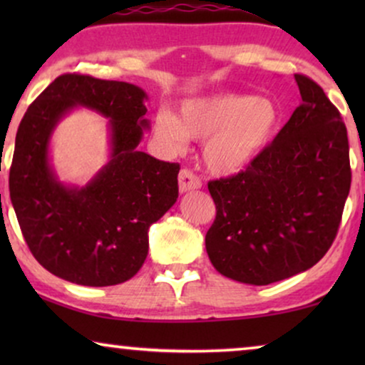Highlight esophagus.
Listing matches in <instances>:
<instances>
[{"mask_svg":"<svg viewBox=\"0 0 365 365\" xmlns=\"http://www.w3.org/2000/svg\"><path fill=\"white\" fill-rule=\"evenodd\" d=\"M179 192H189L194 191V189L201 187V181L196 174L189 171V169H181L179 173Z\"/></svg>","mask_w":365,"mask_h":365,"instance_id":"obj_1","label":"esophagus"}]
</instances>
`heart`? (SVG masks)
<instances>
[{"mask_svg":"<svg viewBox=\"0 0 365 365\" xmlns=\"http://www.w3.org/2000/svg\"><path fill=\"white\" fill-rule=\"evenodd\" d=\"M282 124L276 101L251 93H217L184 99L179 116L161 109L154 136L169 151H182L189 139L203 141L202 161L216 176H234L271 148Z\"/></svg>","mask_w":365,"mask_h":365,"instance_id":"1","label":"heart"}]
</instances>
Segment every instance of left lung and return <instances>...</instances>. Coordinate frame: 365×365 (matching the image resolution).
<instances>
[{
  "mask_svg": "<svg viewBox=\"0 0 365 365\" xmlns=\"http://www.w3.org/2000/svg\"><path fill=\"white\" fill-rule=\"evenodd\" d=\"M301 104L246 171L207 184L216 219L206 234L214 269L267 286L311 269L336 237L351 189L347 129L317 83L296 74Z\"/></svg>",
  "mask_w": 365,
  "mask_h": 365,
  "instance_id": "obj_1",
  "label": "left lung"
}]
</instances>
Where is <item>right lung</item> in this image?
I'll return each mask as SVG.
<instances>
[{
	"label": "right lung",
	"mask_w": 365,
	"mask_h": 365,
	"mask_svg": "<svg viewBox=\"0 0 365 365\" xmlns=\"http://www.w3.org/2000/svg\"><path fill=\"white\" fill-rule=\"evenodd\" d=\"M148 94L136 84L63 74L19 123L9 196L29 251L44 269L79 286L126 282L146 261L151 224L178 201L179 164L138 151ZM88 107L108 119V163L85 185L63 183L48 146L61 119Z\"/></svg>",
	"instance_id": "obj_1"
}]
</instances>
